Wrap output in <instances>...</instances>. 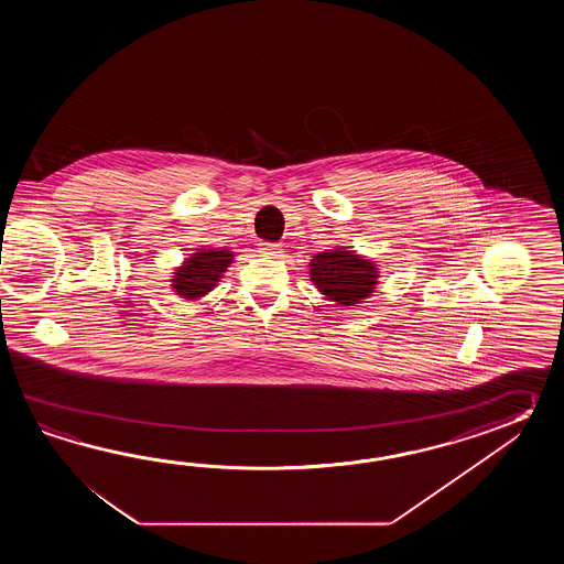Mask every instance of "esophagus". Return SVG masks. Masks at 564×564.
<instances>
[{
    "mask_svg": "<svg viewBox=\"0 0 564 564\" xmlns=\"http://www.w3.org/2000/svg\"><path fill=\"white\" fill-rule=\"evenodd\" d=\"M260 250H262L265 256H278V253L282 252V246H280V243H272V241H262V243H260Z\"/></svg>",
    "mask_w": 564,
    "mask_h": 564,
    "instance_id": "1",
    "label": "esophagus"
}]
</instances>
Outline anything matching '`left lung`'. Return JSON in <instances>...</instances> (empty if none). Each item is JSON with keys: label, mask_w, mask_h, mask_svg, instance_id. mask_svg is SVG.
<instances>
[{"label": "left lung", "mask_w": 564, "mask_h": 564, "mask_svg": "<svg viewBox=\"0 0 564 564\" xmlns=\"http://www.w3.org/2000/svg\"><path fill=\"white\" fill-rule=\"evenodd\" d=\"M312 284L328 302L357 306L372 296L379 284V264L347 248L316 253L308 262Z\"/></svg>", "instance_id": "obj_1"}]
</instances>
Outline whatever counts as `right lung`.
I'll return each instance as SVG.
<instances>
[{"mask_svg":"<svg viewBox=\"0 0 564 564\" xmlns=\"http://www.w3.org/2000/svg\"><path fill=\"white\" fill-rule=\"evenodd\" d=\"M236 253L219 248H197L189 253L171 276V288L181 299L199 300L207 296L228 272Z\"/></svg>","mask_w":564,"mask_h":564,"instance_id":"right-lung-1","label":"right lung"}]
</instances>
